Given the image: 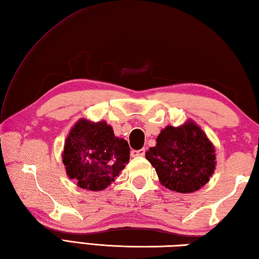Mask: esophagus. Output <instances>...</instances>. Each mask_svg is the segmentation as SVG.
<instances>
[{
  "mask_svg": "<svg viewBox=\"0 0 259 259\" xmlns=\"http://www.w3.org/2000/svg\"><path fill=\"white\" fill-rule=\"evenodd\" d=\"M131 154H132V157H143V155L145 154V149L132 150Z\"/></svg>",
  "mask_w": 259,
  "mask_h": 259,
  "instance_id": "esophagus-1",
  "label": "esophagus"
}]
</instances>
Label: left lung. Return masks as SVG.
I'll list each match as a JSON object with an SVG mask.
<instances>
[{"label": "left lung", "instance_id": "left-lung-1", "mask_svg": "<svg viewBox=\"0 0 259 259\" xmlns=\"http://www.w3.org/2000/svg\"><path fill=\"white\" fill-rule=\"evenodd\" d=\"M145 158L155 168L162 186L187 194L208 183L217 164L212 142L193 120L161 131Z\"/></svg>", "mask_w": 259, "mask_h": 259}]
</instances>
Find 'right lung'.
Here are the masks:
<instances>
[{
	"mask_svg": "<svg viewBox=\"0 0 259 259\" xmlns=\"http://www.w3.org/2000/svg\"><path fill=\"white\" fill-rule=\"evenodd\" d=\"M66 174L77 186L98 192L107 188L130 160L127 141L115 136L105 120L80 119L67 135L62 154Z\"/></svg>",
	"mask_w": 259,
	"mask_h": 259,
	"instance_id": "obj_1",
	"label": "right lung"
}]
</instances>
